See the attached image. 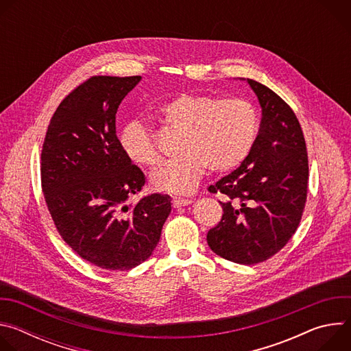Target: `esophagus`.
I'll use <instances>...</instances> for the list:
<instances>
[{
  "label": "esophagus",
  "instance_id": "1",
  "mask_svg": "<svg viewBox=\"0 0 351 351\" xmlns=\"http://www.w3.org/2000/svg\"><path fill=\"white\" fill-rule=\"evenodd\" d=\"M190 204H191V199H186V198H173L172 199L173 208H182V207H186Z\"/></svg>",
  "mask_w": 351,
  "mask_h": 351
}]
</instances>
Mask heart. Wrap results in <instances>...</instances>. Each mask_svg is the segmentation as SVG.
Returning a JSON list of instances; mask_svg holds the SVG:
<instances>
[{"instance_id": "obj_1", "label": "heart", "mask_w": 351, "mask_h": 351, "mask_svg": "<svg viewBox=\"0 0 351 351\" xmlns=\"http://www.w3.org/2000/svg\"><path fill=\"white\" fill-rule=\"evenodd\" d=\"M157 118L180 132L178 152L182 154L156 168L149 182L154 189L173 194L190 193L207 167L215 173L239 167L258 133L257 111L244 98L183 93L162 104ZM118 143L133 164L149 167L161 158L153 134L137 121L125 125Z\"/></svg>"}]
</instances>
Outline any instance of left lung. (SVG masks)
Returning a JSON list of instances; mask_svg holds the SVG:
<instances>
[{
    "mask_svg": "<svg viewBox=\"0 0 351 351\" xmlns=\"http://www.w3.org/2000/svg\"><path fill=\"white\" fill-rule=\"evenodd\" d=\"M240 80L256 93L263 119L241 165L208 187L225 202H219L223 215L207 243L225 260L254 265L276 254L295 232L307 198L308 157L291 108L267 86Z\"/></svg>",
    "mask_w": 351,
    "mask_h": 351,
    "instance_id": "obj_1",
    "label": "left lung"
}]
</instances>
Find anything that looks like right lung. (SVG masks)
<instances>
[{
  "mask_svg": "<svg viewBox=\"0 0 351 351\" xmlns=\"http://www.w3.org/2000/svg\"><path fill=\"white\" fill-rule=\"evenodd\" d=\"M141 76H94L57 108L41 152V184L53 221L76 254L108 271L132 269L157 247L172 210L167 194L132 206L145 178L122 153L115 115Z\"/></svg>",
  "mask_w": 351,
  "mask_h": 351,
  "instance_id": "add662e5",
  "label": "right lung"
}]
</instances>
